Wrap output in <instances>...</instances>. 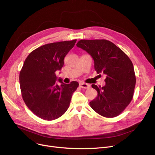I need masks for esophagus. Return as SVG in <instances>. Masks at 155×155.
Instances as JSON below:
<instances>
[{
    "label": "esophagus",
    "mask_w": 155,
    "mask_h": 155,
    "mask_svg": "<svg viewBox=\"0 0 155 155\" xmlns=\"http://www.w3.org/2000/svg\"><path fill=\"white\" fill-rule=\"evenodd\" d=\"M79 86L80 88H89L91 87L90 85H88L87 84H85L84 82H80L79 84Z\"/></svg>",
    "instance_id": "1"
}]
</instances>
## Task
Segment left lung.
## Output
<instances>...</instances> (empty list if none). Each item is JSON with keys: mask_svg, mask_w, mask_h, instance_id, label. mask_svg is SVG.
Here are the masks:
<instances>
[{"mask_svg": "<svg viewBox=\"0 0 155 155\" xmlns=\"http://www.w3.org/2000/svg\"><path fill=\"white\" fill-rule=\"evenodd\" d=\"M77 46L92 57L97 73L106 75L105 86L92 85L97 96L90 102L91 107L105 117L119 116L133 97L136 79L132 61L123 50L106 39H82Z\"/></svg>", "mask_w": 155, "mask_h": 155, "instance_id": "left-lung-1", "label": "left lung"}]
</instances>
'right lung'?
<instances>
[{"label": "right lung", "instance_id": "add662e5", "mask_svg": "<svg viewBox=\"0 0 155 155\" xmlns=\"http://www.w3.org/2000/svg\"><path fill=\"white\" fill-rule=\"evenodd\" d=\"M77 39L49 43L32 51L24 61L19 73L24 103L36 116L46 120L58 119L69 107L78 83L56 84V71L63 67L64 58Z\"/></svg>", "mask_w": 155, "mask_h": 155}]
</instances>
